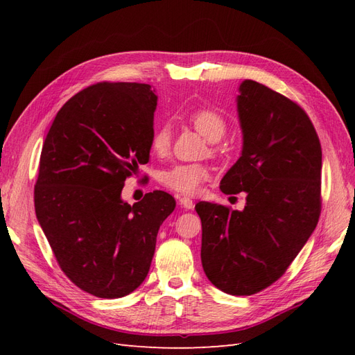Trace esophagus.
<instances>
[{"instance_id": "esophagus-1", "label": "esophagus", "mask_w": 355, "mask_h": 355, "mask_svg": "<svg viewBox=\"0 0 355 355\" xmlns=\"http://www.w3.org/2000/svg\"><path fill=\"white\" fill-rule=\"evenodd\" d=\"M179 204L182 207H184L185 210H192L194 209V201H192L191 198H188V197H180L179 198Z\"/></svg>"}]
</instances>
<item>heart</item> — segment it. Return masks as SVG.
Listing matches in <instances>:
<instances>
[{"label": "heart", "instance_id": "heart-1", "mask_svg": "<svg viewBox=\"0 0 355 355\" xmlns=\"http://www.w3.org/2000/svg\"><path fill=\"white\" fill-rule=\"evenodd\" d=\"M188 123L209 142H218L227 133V120L218 111L200 108L188 115ZM171 148V132L167 125H158L149 139V149L157 157H166ZM210 178L204 164H176L164 170L159 182L167 189L180 196H196Z\"/></svg>", "mask_w": 355, "mask_h": 355}]
</instances>
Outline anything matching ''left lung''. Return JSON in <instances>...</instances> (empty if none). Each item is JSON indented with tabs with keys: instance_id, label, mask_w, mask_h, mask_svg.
Listing matches in <instances>:
<instances>
[{
	"instance_id": "8db88e82",
	"label": "left lung",
	"mask_w": 355,
	"mask_h": 355,
	"mask_svg": "<svg viewBox=\"0 0 355 355\" xmlns=\"http://www.w3.org/2000/svg\"><path fill=\"white\" fill-rule=\"evenodd\" d=\"M243 153L220 182L244 191L243 211L200 201L201 263L213 286L250 296L283 277L317 227L321 211V145L306 112L253 80L237 99Z\"/></svg>"
}]
</instances>
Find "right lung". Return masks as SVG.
Masks as SVG:
<instances>
[{
	"mask_svg": "<svg viewBox=\"0 0 355 355\" xmlns=\"http://www.w3.org/2000/svg\"><path fill=\"white\" fill-rule=\"evenodd\" d=\"M155 106L149 84H93L62 106L41 149L37 219L60 270L93 296L123 297L144 283L159 225L176 207L164 191L133 206L121 200L149 159Z\"/></svg>",
	"mask_w": 355,
	"mask_h": 355,
	"instance_id": "obj_1",
	"label": "right lung"
}]
</instances>
